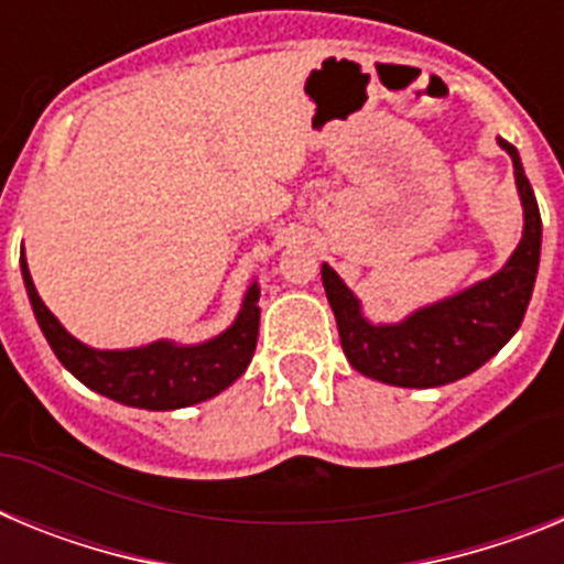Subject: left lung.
Instances as JSON below:
<instances>
[{"mask_svg":"<svg viewBox=\"0 0 564 564\" xmlns=\"http://www.w3.org/2000/svg\"><path fill=\"white\" fill-rule=\"evenodd\" d=\"M497 143L514 163L522 203V239L500 271L441 302L417 307L401 322H370L361 299L322 262V285L336 316L341 350L361 376L410 390L443 387L482 367L520 330L540 271L542 217L520 152L502 138Z\"/></svg>","mask_w":564,"mask_h":564,"instance_id":"obj_1","label":"left lung"}]
</instances>
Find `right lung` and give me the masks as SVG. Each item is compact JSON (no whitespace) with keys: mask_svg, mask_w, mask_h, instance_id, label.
I'll return each mask as SVG.
<instances>
[{"mask_svg":"<svg viewBox=\"0 0 564 564\" xmlns=\"http://www.w3.org/2000/svg\"><path fill=\"white\" fill-rule=\"evenodd\" d=\"M24 291L30 307L42 327L44 338L53 347L64 370H69L84 387L107 395L134 410L169 412L194 406L228 390L251 364L259 336V282L248 285L239 313L231 325L214 338L200 344H181L172 338H158L127 350H98L78 341L58 322L39 296L28 259L19 257Z\"/></svg>","mask_w":564,"mask_h":564,"instance_id":"add662e5","label":"right lung"}]
</instances>
